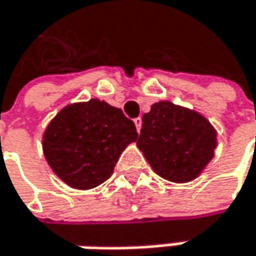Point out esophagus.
Wrapping results in <instances>:
<instances>
[{
    "label": "esophagus",
    "mask_w": 256,
    "mask_h": 256,
    "mask_svg": "<svg viewBox=\"0 0 256 256\" xmlns=\"http://www.w3.org/2000/svg\"><path fill=\"white\" fill-rule=\"evenodd\" d=\"M134 124H136V128H137V131L140 132V130H142V125H143V119L138 116V118H136V119H134Z\"/></svg>",
    "instance_id": "esophagus-1"
}]
</instances>
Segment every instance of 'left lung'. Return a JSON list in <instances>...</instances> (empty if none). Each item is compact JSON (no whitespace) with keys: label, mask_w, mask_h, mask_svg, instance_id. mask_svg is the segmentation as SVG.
<instances>
[{"label":"left lung","mask_w":256,"mask_h":256,"mask_svg":"<svg viewBox=\"0 0 256 256\" xmlns=\"http://www.w3.org/2000/svg\"><path fill=\"white\" fill-rule=\"evenodd\" d=\"M137 146L158 176L187 182L199 176L214 158L216 131L200 113L159 102L143 114Z\"/></svg>","instance_id":"left-lung-1"}]
</instances>
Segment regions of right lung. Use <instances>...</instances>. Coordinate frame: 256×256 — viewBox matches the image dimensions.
Masks as SVG:
<instances>
[{
	"label": "right lung",
	"instance_id": "add662e5",
	"mask_svg": "<svg viewBox=\"0 0 256 256\" xmlns=\"http://www.w3.org/2000/svg\"><path fill=\"white\" fill-rule=\"evenodd\" d=\"M137 137L134 122L120 109L92 98L57 113L44 132L42 148L62 181L88 190L110 178L120 153Z\"/></svg>",
	"mask_w": 256,
	"mask_h": 256
}]
</instances>
